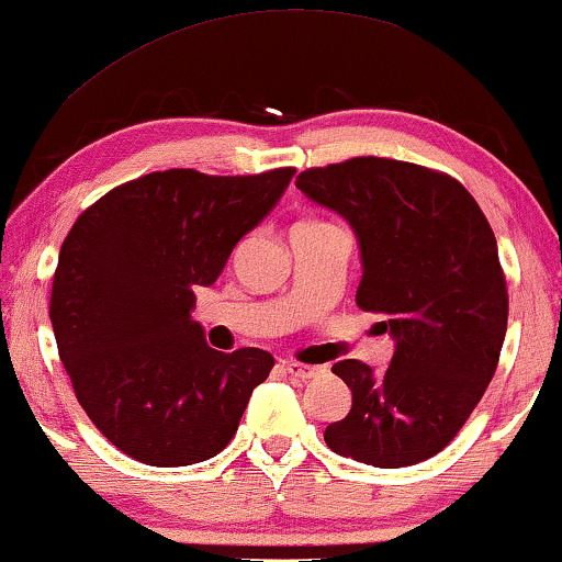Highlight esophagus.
<instances>
[{
	"label": "esophagus",
	"instance_id": "obj_1",
	"mask_svg": "<svg viewBox=\"0 0 562 562\" xmlns=\"http://www.w3.org/2000/svg\"><path fill=\"white\" fill-rule=\"evenodd\" d=\"M283 370H286L289 375L296 378V380L316 378V375H319V372H322V368H316V364H301V362H294V360L283 362Z\"/></svg>",
	"mask_w": 562,
	"mask_h": 562
}]
</instances>
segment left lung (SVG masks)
<instances>
[{
  "instance_id": "left-lung-1",
  "label": "left lung",
  "mask_w": 562,
  "mask_h": 562,
  "mask_svg": "<svg viewBox=\"0 0 562 562\" xmlns=\"http://www.w3.org/2000/svg\"><path fill=\"white\" fill-rule=\"evenodd\" d=\"M296 187L352 227L357 306L382 314L378 327L395 341L380 375L360 360L331 368L352 408L324 441L378 469L436 457L482 401L507 335V286L482 207L449 175L380 157L306 169Z\"/></svg>"
}]
</instances>
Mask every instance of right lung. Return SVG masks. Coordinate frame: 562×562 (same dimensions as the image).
<instances>
[{"instance_id": "obj_1", "label": "right lung", "mask_w": 562, "mask_h": 562, "mask_svg": "<svg viewBox=\"0 0 562 562\" xmlns=\"http://www.w3.org/2000/svg\"><path fill=\"white\" fill-rule=\"evenodd\" d=\"M294 175L151 172L70 227L53 279L55 341L80 408L126 457L190 467L231 443L273 357L207 347L194 289L213 286Z\"/></svg>"}]
</instances>
